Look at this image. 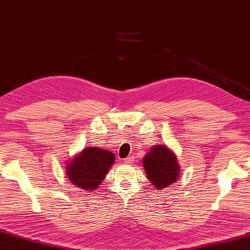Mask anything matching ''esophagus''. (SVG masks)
Masks as SVG:
<instances>
[{
	"mask_svg": "<svg viewBox=\"0 0 250 250\" xmlns=\"http://www.w3.org/2000/svg\"><path fill=\"white\" fill-rule=\"evenodd\" d=\"M134 161H135V157L133 156V155H130V156H128V157H126L125 158V163L126 164H133L134 163Z\"/></svg>",
	"mask_w": 250,
	"mask_h": 250,
	"instance_id": "obj_1",
	"label": "esophagus"
}]
</instances>
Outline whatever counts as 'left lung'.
Instances as JSON below:
<instances>
[{"label":"left lung","mask_w":250,"mask_h":250,"mask_svg":"<svg viewBox=\"0 0 250 250\" xmlns=\"http://www.w3.org/2000/svg\"><path fill=\"white\" fill-rule=\"evenodd\" d=\"M143 167L149 183L161 190L173 185L181 176V166L175 153L167 145L158 144L149 148L143 158Z\"/></svg>","instance_id":"8db88e82"}]
</instances>
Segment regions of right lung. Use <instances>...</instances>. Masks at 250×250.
Instances as JSON below:
<instances>
[{
  "label": "right lung",
  "mask_w": 250,
  "mask_h": 250,
  "mask_svg": "<svg viewBox=\"0 0 250 250\" xmlns=\"http://www.w3.org/2000/svg\"><path fill=\"white\" fill-rule=\"evenodd\" d=\"M114 162L115 155L109 150L98 146L85 147L66 162L65 173L75 187L86 191H95L100 188Z\"/></svg>",
  "instance_id": "add662e5"
}]
</instances>
